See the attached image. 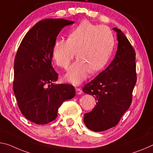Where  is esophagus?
Returning a JSON list of instances; mask_svg holds the SVG:
<instances>
[{
    "label": "esophagus",
    "instance_id": "obj_1",
    "mask_svg": "<svg viewBox=\"0 0 153 153\" xmlns=\"http://www.w3.org/2000/svg\"><path fill=\"white\" fill-rule=\"evenodd\" d=\"M76 93L77 95H80L82 93V91L81 88H76Z\"/></svg>",
    "mask_w": 153,
    "mask_h": 153
}]
</instances>
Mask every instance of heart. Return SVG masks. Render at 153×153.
<instances>
[{
    "mask_svg": "<svg viewBox=\"0 0 153 153\" xmlns=\"http://www.w3.org/2000/svg\"><path fill=\"white\" fill-rule=\"evenodd\" d=\"M112 32L106 26H97L82 20L71 30L68 39H58L52 48V57L57 65L67 69L76 52L78 57L65 78L74 85L87 79L106 66L114 47Z\"/></svg>",
    "mask_w": 153,
    "mask_h": 153,
    "instance_id": "1",
    "label": "heart"
}]
</instances>
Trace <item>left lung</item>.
<instances>
[{
    "mask_svg": "<svg viewBox=\"0 0 153 153\" xmlns=\"http://www.w3.org/2000/svg\"><path fill=\"white\" fill-rule=\"evenodd\" d=\"M117 33L118 48L111 64L82 88L92 95L96 106L84 114V123L88 129L99 132L111 129L120 119L132 102V92L137 81L136 52L121 30Z\"/></svg>",
    "mask_w": 153,
    "mask_h": 153,
    "instance_id": "obj_1",
    "label": "left lung"
}]
</instances>
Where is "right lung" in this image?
<instances>
[{
  "instance_id": "obj_1",
  "label": "right lung",
  "mask_w": 153,
  "mask_h": 153,
  "mask_svg": "<svg viewBox=\"0 0 153 153\" xmlns=\"http://www.w3.org/2000/svg\"><path fill=\"white\" fill-rule=\"evenodd\" d=\"M64 19H46L27 32L14 61L13 88L17 106L26 118L36 124L54 121L63 102L75 96L70 84H57L52 66V48L62 29L73 24Z\"/></svg>"
}]
</instances>
